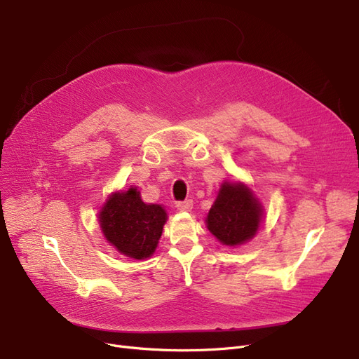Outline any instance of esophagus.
I'll return each instance as SVG.
<instances>
[{
  "label": "esophagus",
  "instance_id": "34e87169",
  "mask_svg": "<svg viewBox=\"0 0 359 359\" xmlns=\"http://www.w3.org/2000/svg\"><path fill=\"white\" fill-rule=\"evenodd\" d=\"M192 206H194V202H192L191 199L176 203V208H177L179 211H191Z\"/></svg>",
  "mask_w": 359,
  "mask_h": 359
}]
</instances>
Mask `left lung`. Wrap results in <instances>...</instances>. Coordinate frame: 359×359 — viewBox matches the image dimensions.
<instances>
[{
  "mask_svg": "<svg viewBox=\"0 0 359 359\" xmlns=\"http://www.w3.org/2000/svg\"><path fill=\"white\" fill-rule=\"evenodd\" d=\"M263 221V205L243 182H222L206 215V227L224 246L236 248L250 241Z\"/></svg>",
  "mask_w": 359,
  "mask_h": 359,
  "instance_id": "1",
  "label": "left lung"
}]
</instances>
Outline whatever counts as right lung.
I'll return each mask as SVG.
<instances>
[{
    "label": "right lung",
    "instance_id": "obj_1",
    "mask_svg": "<svg viewBox=\"0 0 359 359\" xmlns=\"http://www.w3.org/2000/svg\"><path fill=\"white\" fill-rule=\"evenodd\" d=\"M100 230L121 255L144 260L154 255L167 212L163 205L145 203L137 187L111 192L99 214Z\"/></svg>",
    "mask_w": 359,
    "mask_h": 359
}]
</instances>
